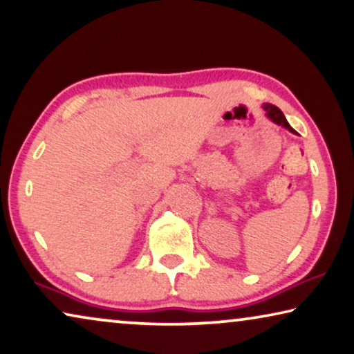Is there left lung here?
Masks as SVG:
<instances>
[{
  "mask_svg": "<svg viewBox=\"0 0 354 354\" xmlns=\"http://www.w3.org/2000/svg\"><path fill=\"white\" fill-rule=\"evenodd\" d=\"M263 109L266 111V117H268L269 120H272L277 124H280V127H283L285 129H288V131L292 133V134H297L295 129L290 127V123L286 122L283 112H281L279 107L274 106V104H263Z\"/></svg>",
  "mask_w": 354,
  "mask_h": 354,
  "instance_id": "obj_1",
  "label": "left lung"
}]
</instances>
